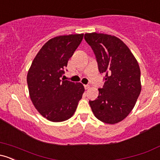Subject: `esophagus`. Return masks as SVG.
Returning a JSON list of instances; mask_svg holds the SVG:
<instances>
[{
  "label": "esophagus",
  "mask_w": 160,
  "mask_h": 160,
  "mask_svg": "<svg viewBox=\"0 0 160 160\" xmlns=\"http://www.w3.org/2000/svg\"><path fill=\"white\" fill-rule=\"evenodd\" d=\"M84 88H85L86 89H89V88H90V86H89V85H85L84 86Z\"/></svg>",
  "instance_id": "1"
}]
</instances>
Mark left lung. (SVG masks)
I'll return each instance as SVG.
<instances>
[{
  "label": "left lung",
  "instance_id": "8db88e82",
  "mask_svg": "<svg viewBox=\"0 0 160 160\" xmlns=\"http://www.w3.org/2000/svg\"><path fill=\"white\" fill-rule=\"evenodd\" d=\"M101 74H105L98 96L89 104L102 122L115 124L123 120L135 107L141 90V71L136 58L120 38L102 33H86Z\"/></svg>",
  "mask_w": 160,
  "mask_h": 160
}]
</instances>
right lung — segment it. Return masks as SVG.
<instances>
[{"instance_id":"obj_1","label":"right lung","mask_w":160,"mask_h":160,"mask_svg":"<svg viewBox=\"0 0 160 160\" xmlns=\"http://www.w3.org/2000/svg\"><path fill=\"white\" fill-rule=\"evenodd\" d=\"M83 34L57 36L42 47L27 74L29 95L39 113L51 122L74 115L85 89L80 82L65 80L64 69L81 43Z\"/></svg>"}]
</instances>
